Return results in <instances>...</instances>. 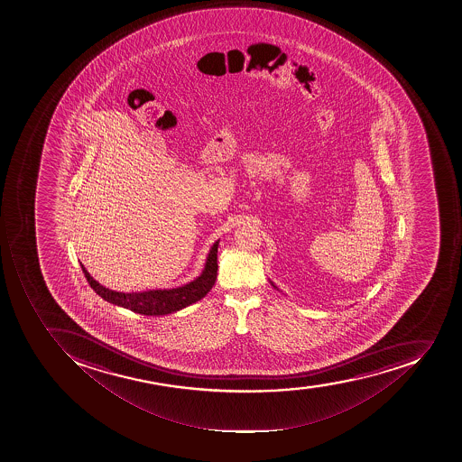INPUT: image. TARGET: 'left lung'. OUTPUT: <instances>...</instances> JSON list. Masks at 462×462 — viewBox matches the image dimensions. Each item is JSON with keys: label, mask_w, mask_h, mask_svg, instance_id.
Masks as SVG:
<instances>
[{"label": "left lung", "mask_w": 462, "mask_h": 462, "mask_svg": "<svg viewBox=\"0 0 462 462\" xmlns=\"http://www.w3.org/2000/svg\"><path fill=\"white\" fill-rule=\"evenodd\" d=\"M271 282V286L274 287V289L279 290V287L275 286L274 282ZM279 291H280V290H279Z\"/></svg>", "instance_id": "left-lung-1"}]
</instances>
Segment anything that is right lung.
I'll list each match as a JSON object with an SVG mask.
<instances>
[{
    "instance_id": "add662e5",
    "label": "right lung",
    "mask_w": 462,
    "mask_h": 462,
    "mask_svg": "<svg viewBox=\"0 0 462 462\" xmlns=\"http://www.w3.org/2000/svg\"><path fill=\"white\" fill-rule=\"evenodd\" d=\"M218 242L220 241L214 242L211 246L201 274L192 282H187L183 286L173 287V289L145 290V291H131V293L115 291V290L102 286L99 282H96L92 275L88 274V271L84 268L83 263L80 265L88 284L104 300L119 306V308H125V310L140 313V315H145V317H163V315L178 312V310L192 305L195 301L201 300L210 291L217 279Z\"/></svg>"
}]
</instances>
